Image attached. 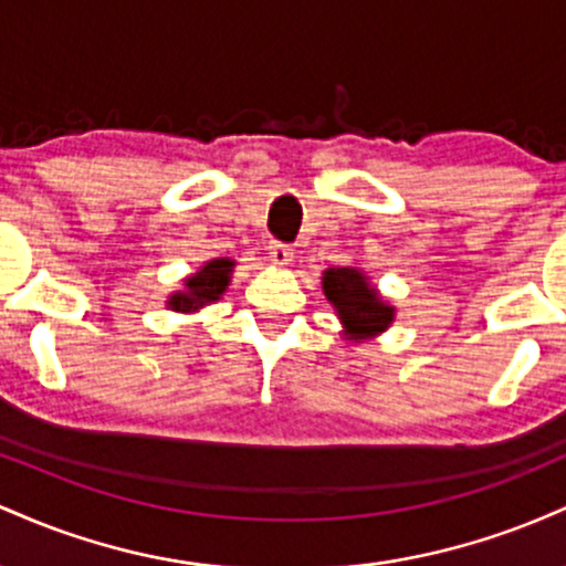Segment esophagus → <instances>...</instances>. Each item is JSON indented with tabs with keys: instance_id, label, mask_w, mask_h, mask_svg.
Listing matches in <instances>:
<instances>
[{
	"instance_id": "34e87169",
	"label": "esophagus",
	"mask_w": 566,
	"mask_h": 566,
	"mask_svg": "<svg viewBox=\"0 0 566 566\" xmlns=\"http://www.w3.org/2000/svg\"><path fill=\"white\" fill-rule=\"evenodd\" d=\"M292 255H295V252H292L290 244L271 242V247H269V258H271V263H274V265H287V263H292Z\"/></svg>"
}]
</instances>
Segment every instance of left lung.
Listing matches in <instances>:
<instances>
[{"mask_svg": "<svg viewBox=\"0 0 566 566\" xmlns=\"http://www.w3.org/2000/svg\"><path fill=\"white\" fill-rule=\"evenodd\" d=\"M322 287L327 301L335 305L337 319L346 327L350 340H367L386 333L394 322V305L378 295V290L367 282L359 269H327L322 276Z\"/></svg>", "mask_w": 566, "mask_h": 566, "instance_id": "left-lung-1", "label": "left lung"}]
</instances>
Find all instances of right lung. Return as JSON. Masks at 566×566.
Returning <instances> with one entry per match:
<instances>
[{"label": "right lung", "mask_w": 566, "mask_h": 566, "mask_svg": "<svg viewBox=\"0 0 566 566\" xmlns=\"http://www.w3.org/2000/svg\"><path fill=\"white\" fill-rule=\"evenodd\" d=\"M231 271L233 261H229V258H216V261L205 263L197 274L186 279L184 290L172 292L167 305H170L172 311H180V314H191V311L201 308V305L218 301L226 292V287H229Z\"/></svg>", "instance_id": "1"}]
</instances>
